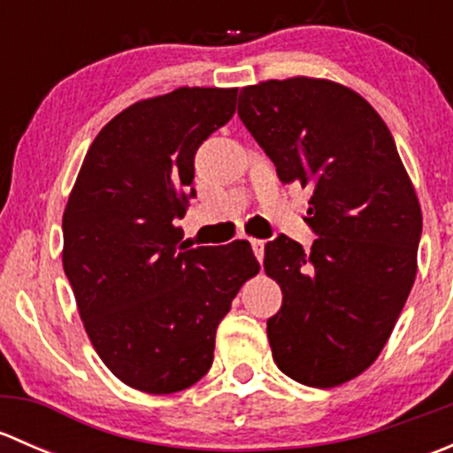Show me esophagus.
<instances>
[{"instance_id":"obj_1","label":"esophagus","mask_w":453,"mask_h":453,"mask_svg":"<svg viewBox=\"0 0 453 453\" xmlns=\"http://www.w3.org/2000/svg\"><path fill=\"white\" fill-rule=\"evenodd\" d=\"M250 243H252V250H254L256 258H258L260 263H263V256H265V241H260V239H252V241H250Z\"/></svg>"}]
</instances>
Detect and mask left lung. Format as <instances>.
<instances>
[{"instance_id":"obj_1","label":"left lung","mask_w":453,"mask_h":453,"mask_svg":"<svg viewBox=\"0 0 453 453\" xmlns=\"http://www.w3.org/2000/svg\"><path fill=\"white\" fill-rule=\"evenodd\" d=\"M239 118L282 184L311 190V250L285 234L265 245L282 307L267 319L287 377L333 388L386 346L417 276L423 217L395 138L353 89L322 79L243 87Z\"/></svg>"}]
</instances>
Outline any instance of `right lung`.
<instances>
[{"label": "right lung", "instance_id": "1", "mask_svg": "<svg viewBox=\"0 0 453 453\" xmlns=\"http://www.w3.org/2000/svg\"><path fill=\"white\" fill-rule=\"evenodd\" d=\"M236 91L180 87L103 127L63 212V269L96 353L149 395L197 383L241 285L248 241L190 248L173 226L195 197V153L234 116Z\"/></svg>", "mask_w": 453, "mask_h": 453}]
</instances>
